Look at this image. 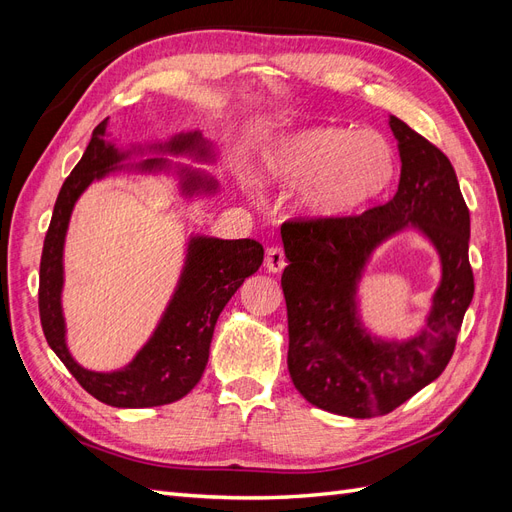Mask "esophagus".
<instances>
[{
  "mask_svg": "<svg viewBox=\"0 0 512 512\" xmlns=\"http://www.w3.org/2000/svg\"><path fill=\"white\" fill-rule=\"evenodd\" d=\"M265 267L269 273H280L286 267V254L280 245H271L265 254Z\"/></svg>",
  "mask_w": 512,
  "mask_h": 512,
  "instance_id": "obj_1",
  "label": "esophagus"
}]
</instances>
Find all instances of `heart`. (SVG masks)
I'll return each instance as SVG.
<instances>
[{"instance_id": "b5f03b06", "label": "heart", "mask_w": 512, "mask_h": 512, "mask_svg": "<svg viewBox=\"0 0 512 512\" xmlns=\"http://www.w3.org/2000/svg\"><path fill=\"white\" fill-rule=\"evenodd\" d=\"M399 160L376 130L309 126L280 138L262 162L271 183L301 185L297 207L307 220H346L391 192Z\"/></svg>"}]
</instances>
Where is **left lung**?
I'll return each mask as SVG.
<instances>
[{
  "label": "left lung",
  "mask_w": 512,
  "mask_h": 512,
  "mask_svg": "<svg viewBox=\"0 0 512 512\" xmlns=\"http://www.w3.org/2000/svg\"><path fill=\"white\" fill-rule=\"evenodd\" d=\"M401 177L386 205L346 220L282 224V288L288 309V371L297 391L333 414H389L436 380L455 352L463 314L474 297L468 258L470 211L444 153L391 117ZM406 225L434 243L443 280L426 329L408 343L371 338L355 316V284L370 252Z\"/></svg>",
  "instance_id": "obj_1"
}]
</instances>
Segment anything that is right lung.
Masks as SVG:
<instances>
[{"instance_id": "obj_1", "label": "right lung", "mask_w": 512, "mask_h": 512, "mask_svg": "<svg viewBox=\"0 0 512 512\" xmlns=\"http://www.w3.org/2000/svg\"><path fill=\"white\" fill-rule=\"evenodd\" d=\"M106 121L108 119L96 126L81 162L74 166L55 200L40 258V322L46 342L61 363L68 367L76 382L102 404L115 408L164 406L185 397L198 384L209 361L215 322L232 294L245 282V277L258 271L265 250L254 239L224 241L194 237L173 299H170L156 333L136 354V359L113 374L83 369L72 359L66 346V324L61 316V286H64L61 256H64V239L76 198L94 179H102L111 170L123 168V164L119 166L117 162L128 156L106 141ZM156 149L209 158V147L198 132L179 134ZM164 166L166 162L162 158H149L136 164L138 170H156ZM181 177L183 190L188 194L196 190H215L213 179L194 173V170L183 168Z\"/></svg>"}]
</instances>
